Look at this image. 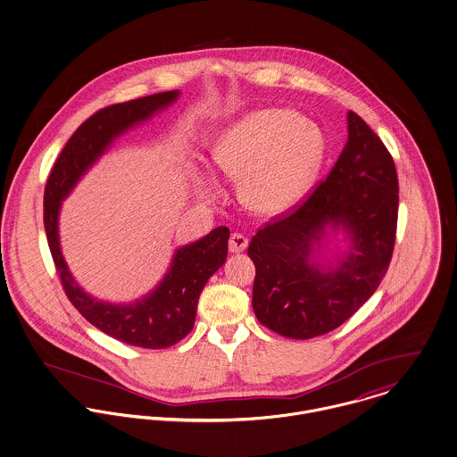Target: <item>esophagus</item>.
<instances>
[{"mask_svg": "<svg viewBox=\"0 0 457 457\" xmlns=\"http://www.w3.org/2000/svg\"><path fill=\"white\" fill-rule=\"evenodd\" d=\"M246 245H248V240H246L244 235H240V233H233L231 235V238H229V252H233V253L244 252Z\"/></svg>", "mask_w": 457, "mask_h": 457, "instance_id": "1", "label": "esophagus"}]
</instances>
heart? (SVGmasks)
<instances>
[{
	"instance_id": "b5f03b06",
	"label": "heart",
	"mask_w": 457,
	"mask_h": 457,
	"mask_svg": "<svg viewBox=\"0 0 457 457\" xmlns=\"http://www.w3.org/2000/svg\"><path fill=\"white\" fill-rule=\"evenodd\" d=\"M327 153L323 132L290 109H261L229 125L213 144L212 162L238 180V196L259 215H281L312 191ZM202 196L213 202L219 186L205 179Z\"/></svg>"
}]
</instances>
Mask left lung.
I'll return each instance as SVG.
<instances>
[{"label":"left lung","instance_id":"8db88e82","mask_svg":"<svg viewBox=\"0 0 457 457\" xmlns=\"http://www.w3.org/2000/svg\"><path fill=\"white\" fill-rule=\"evenodd\" d=\"M398 177L383 141L348 112V142L334 169L295 211L261 228L252 308L283 337L312 339L343 325L376 292L393 255ZM343 228L347 253L327 269L314 259L326 231Z\"/></svg>","mask_w":457,"mask_h":457}]
</instances>
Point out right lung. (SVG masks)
Returning <instances> with one entry per match:
<instances>
[{
  "label": "right lung",
  "instance_id": "obj_1",
  "mask_svg": "<svg viewBox=\"0 0 457 457\" xmlns=\"http://www.w3.org/2000/svg\"><path fill=\"white\" fill-rule=\"evenodd\" d=\"M179 90L107 105L92 114L61 151L43 196V222L55 270L71 304L107 336L147 350L174 346L196 318L200 294L228 255L229 229L219 226L207 237L177 248L172 264L147 295L130 304H112L88 295L70 273L59 244V212L76 182L103 156L118 136L176 103Z\"/></svg>",
  "mask_w": 457,
  "mask_h": 457
}]
</instances>
